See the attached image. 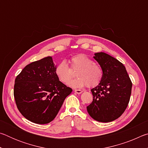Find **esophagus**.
I'll return each mask as SVG.
<instances>
[{
	"label": "esophagus",
	"instance_id": "esophagus-1",
	"mask_svg": "<svg viewBox=\"0 0 148 148\" xmlns=\"http://www.w3.org/2000/svg\"><path fill=\"white\" fill-rule=\"evenodd\" d=\"M74 92H76V93H77V94H81L83 91H82V90H80V89H75L74 90Z\"/></svg>",
	"mask_w": 148,
	"mask_h": 148
}]
</instances>
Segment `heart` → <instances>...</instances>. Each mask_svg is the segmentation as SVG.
Listing matches in <instances>:
<instances>
[{
	"mask_svg": "<svg viewBox=\"0 0 148 148\" xmlns=\"http://www.w3.org/2000/svg\"><path fill=\"white\" fill-rule=\"evenodd\" d=\"M71 68L79 69L77 79L69 82L73 77V72L66 61H62L57 65L56 74L62 83L68 84L73 88H82L85 86L93 87L101 83L103 77V71L95 61L85 54H77L71 59Z\"/></svg>",
	"mask_w": 148,
	"mask_h": 148,
	"instance_id": "b5f03b06",
	"label": "heart"
}]
</instances>
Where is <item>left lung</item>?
<instances>
[{
    "mask_svg": "<svg viewBox=\"0 0 148 148\" xmlns=\"http://www.w3.org/2000/svg\"><path fill=\"white\" fill-rule=\"evenodd\" d=\"M93 58L103 71V77L101 83L91 90L93 100L87 110L97 121H114L128 106L132 82L124 65L116 58L104 52L95 53Z\"/></svg>",
    "mask_w": 148,
    "mask_h": 148,
    "instance_id": "left-lung-1",
    "label": "left lung"
}]
</instances>
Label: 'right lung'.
<instances>
[{
    "instance_id": "add662e5",
    "label": "right lung",
    "mask_w": 148,
    "mask_h": 148,
    "mask_svg": "<svg viewBox=\"0 0 148 148\" xmlns=\"http://www.w3.org/2000/svg\"><path fill=\"white\" fill-rule=\"evenodd\" d=\"M51 57L27 64L15 79L14 95L21 114L37 124H47L58 114L72 89L59 81Z\"/></svg>"
}]
</instances>
